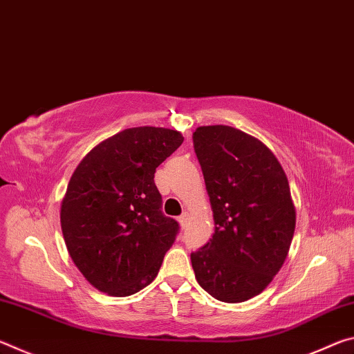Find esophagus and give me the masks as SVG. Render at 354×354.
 Listing matches in <instances>:
<instances>
[{
  "instance_id": "esophagus-1",
  "label": "esophagus",
  "mask_w": 354,
  "mask_h": 354,
  "mask_svg": "<svg viewBox=\"0 0 354 354\" xmlns=\"http://www.w3.org/2000/svg\"><path fill=\"white\" fill-rule=\"evenodd\" d=\"M187 221H189V214L187 212H184L181 217H179V225H181L183 227L187 225Z\"/></svg>"
}]
</instances>
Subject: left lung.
<instances>
[{
    "label": "left lung",
    "instance_id": "left-lung-1",
    "mask_svg": "<svg viewBox=\"0 0 354 354\" xmlns=\"http://www.w3.org/2000/svg\"><path fill=\"white\" fill-rule=\"evenodd\" d=\"M211 201L214 234L190 254L198 284L225 303H242L272 283L289 253L297 211L277 156L226 124L194 133Z\"/></svg>",
    "mask_w": 354,
    "mask_h": 354
}]
</instances>
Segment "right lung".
<instances>
[{"mask_svg":"<svg viewBox=\"0 0 354 354\" xmlns=\"http://www.w3.org/2000/svg\"><path fill=\"white\" fill-rule=\"evenodd\" d=\"M184 140L179 131H120L84 156L61 203L68 254L95 289L128 297L158 277L178 223L160 212L154 171Z\"/></svg>","mask_w":354,"mask_h":354,"instance_id":"1","label":"right lung"}]
</instances>
